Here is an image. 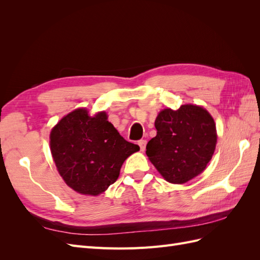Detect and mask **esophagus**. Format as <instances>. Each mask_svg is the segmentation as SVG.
Returning a JSON list of instances; mask_svg holds the SVG:
<instances>
[{"instance_id":"obj_1","label":"esophagus","mask_w":260,"mask_h":260,"mask_svg":"<svg viewBox=\"0 0 260 260\" xmlns=\"http://www.w3.org/2000/svg\"><path fill=\"white\" fill-rule=\"evenodd\" d=\"M138 144H139V146H140V149L141 151H144L145 149V147H146V140H140L139 142H138Z\"/></svg>"}]
</instances>
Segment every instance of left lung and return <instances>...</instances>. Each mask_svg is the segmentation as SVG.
Wrapping results in <instances>:
<instances>
[{"mask_svg":"<svg viewBox=\"0 0 260 260\" xmlns=\"http://www.w3.org/2000/svg\"><path fill=\"white\" fill-rule=\"evenodd\" d=\"M157 135L148 141L146 155L164 179L181 184L205 170L215 152L214 118L198 105L166 108L156 117Z\"/></svg>","mask_w":260,"mask_h":260,"instance_id":"1","label":"left lung"}]
</instances>
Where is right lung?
<instances>
[{
	"label": "right lung",
	"mask_w": 260,
	"mask_h": 260,
	"mask_svg": "<svg viewBox=\"0 0 260 260\" xmlns=\"http://www.w3.org/2000/svg\"><path fill=\"white\" fill-rule=\"evenodd\" d=\"M50 145L66 184L93 196L106 191L119 177L123 161L140 149L119 135L105 112L90 116L85 108L61 118L51 131Z\"/></svg>",
	"instance_id": "right-lung-1"
}]
</instances>
